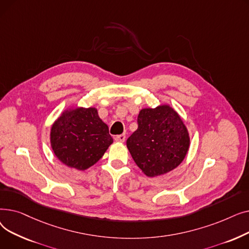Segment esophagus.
I'll use <instances>...</instances> for the list:
<instances>
[{"instance_id":"obj_1","label":"esophagus","mask_w":249,"mask_h":249,"mask_svg":"<svg viewBox=\"0 0 249 249\" xmlns=\"http://www.w3.org/2000/svg\"><path fill=\"white\" fill-rule=\"evenodd\" d=\"M125 138H126V136L124 135V134H121V135H117V136H115V141H117V142H124L125 141Z\"/></svg>"}]
</instances>
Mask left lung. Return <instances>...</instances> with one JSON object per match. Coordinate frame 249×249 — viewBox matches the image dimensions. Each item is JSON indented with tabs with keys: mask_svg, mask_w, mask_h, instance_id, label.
<instances>
[{
	"mask_svg": "<svg viewBox=\"0 0 249 249\" xmlns=\"http://www.w3.org/2000/svg\"><path fill=\"white\" fill-rule=\"evenodd\" d=\"M138 128L126 145L135 163L149 178L165 175L178 167L190 148L188 128L168 104L141 109Z\"/></svg>",
	"mask_w": 249,
	"mask_h": 249,
	"instance_id": "1",
	"label": "left lung"
}]
</instances>
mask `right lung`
<instances>
[{"instance_id": "add662e5", "label": "right lung", "mask_w": 249, "mask_h": 249, "mask_svg": "<svg viewBox=\"0 0 249 249\" xmlns=\"http://www.w3.org/2000/svg\"><path fill=\"white\" fill-rule=\"evenodd\" d=\"M113 139L97 108L65 109L50 129V145L57 160L84 172L100 160Z\"/></svg>"}]
</instances>
